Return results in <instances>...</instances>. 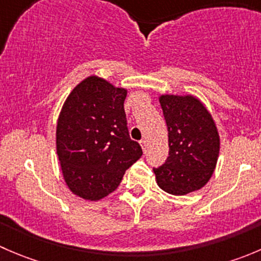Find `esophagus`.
<instances>
[{"label": "esophagus", "mask_w": 261, "mask_h": 261, "mask_svg": "<svg viewBox=\"0 0 261 261\" xmlns=\"http://www.w3.org/2000/svg\"><path fill=\"white\" fill-rule=\"evenodd\" d=\"M140 145H141V147H143L144 151H146V149H147V141H146V140H141V141H140Z\"/></svg>", "instance_id": "1"}]
</instances>
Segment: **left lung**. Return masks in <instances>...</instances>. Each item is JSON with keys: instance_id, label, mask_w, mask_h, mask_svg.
<instances>
[{"instance_id": "left-lung-1", "label": "left lung", "mask_w": 261, "mask_h": 261, "mask_svg": "<svg viewBox=\"0 0 261 261\" xmlns=\"http://www.w3.org/2000/svg\"><path fill=\"white\" fill-rule=\"evenodd\" d=\"M168 127L169 156L154 168L163 191L184 196L201 189L210 180L217 163L220 136L212 116L193 96L159 98Z\"/></svg>"}]
</instances>
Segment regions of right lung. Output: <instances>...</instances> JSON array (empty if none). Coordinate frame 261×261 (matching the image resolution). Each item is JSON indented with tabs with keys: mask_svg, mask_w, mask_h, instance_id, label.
<instances>
[{
	"mask_svg": "<svg viewBox=\"0 0 261 261\" xmlns=\"http://www.w3.org/2000/svg\"><path fill=\"white\" fill-rule=\"evenodd\" d=\"M126 89L98 77L86 78L68 96L57 125V152L65 183L88 201L114 192L126 169L143 155L130 139Z\"/></svg>",
	"mask_w": 261,
	"mask_h": 261,
	"instance_id": "right-lung-1",
	"label": "right lung"
}]
</instances>
